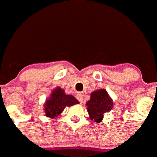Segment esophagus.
Segmentation results:
<instances>
[{"mask_svg":"<svg viewBox=\"0 0 157 157\" xmlns=\"http://www.w3.org/2000/svg\"><path fill=\"white\" fill-rule=\"evenodd\" d=\"M76 98H77V100L80 101V103L81 104L83 103V95L81 94V93H78L77 94H76Z\"/></svg>","mask_w":157,"mask_h":157,"instance_id":"obj_1","label":"esophagus"}]
</instances>
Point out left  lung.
Returning a JSON list of instances; mask_svg holds the SVG:
<instances>
[{
  "label": "left lung",
  "mask_w": 157,
  "mask_h": 157,
  "mask_svg": "<svg viewBox=\"0 0 157 157\" xmlns=\"http://www.w3.org/2000/svg\"><path fill=\"white\" fill-rule=\"evenodd\" d=\"M89 118L94 122L100 123L104 114L109 113L113 107V101L105 89H97L91 93L90 100L86 103Z\"/></svg>",
  "instance_id": "8db88e82"
}]
</instances>
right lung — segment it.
Masks as SVG:
<instances>
[{
  "instance_id": "obj_1",
  "label": "right lung",
  "mask_w": 157,
  "mask_h": 157,
  "mask_svg": "<svg viewBox=\"0 0 157 157\" xmlns=\"http://www.w3.org/2000/svg\"><path fill=\"white\" fill-rule=\"evenodd\" d=\"M79 104V101L72 95H67L64 90L60 87H56L52 90L50 97L46 99L44 104L45 116L49 118H56L62 113L65 107H70Z\"/></svg>"
}]
</instances>
